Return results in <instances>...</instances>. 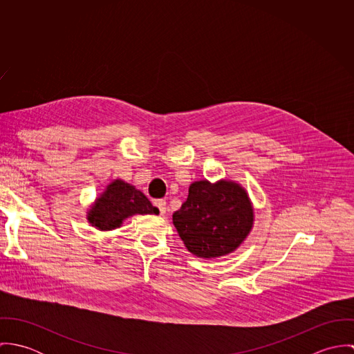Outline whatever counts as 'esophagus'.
Masks as SVG:
<instances>
[{
	"instance_id": "1",
	"label": "esophagus",
	"mask_w": 354,
	"mask_h": 354,
	"mask_svg": "<svg viewBox=\"0 0 354 354\" xmlns=\"http://www.w3.org/2000/svg\"><path fill=\"white\" fill-rule=\"evenodd\" d=\"M153 205L159 209V214H165L166 212V201H163V199H156V201H153Z\"/></svg>"
}]
</instances>
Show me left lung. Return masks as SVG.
<instances>
[{"label":"left lung","instance_id":"8db88e82","mask_svg":"<svg viewBox=\"0 0 354 354\" xmlns=\"http://www.w3.org/2000/svg\"><path fill=\"white\" fill-rule=\"evenodd\" d=\"M173 223L189 252L219 257L236 251L250 234L252 204L237 183L195 181L188 199L173 214Z\"/></svg>","mask_w":354,"mask_h":354}]
</instances>
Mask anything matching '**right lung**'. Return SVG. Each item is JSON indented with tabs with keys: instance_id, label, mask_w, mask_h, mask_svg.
<instances>
[{
	"instance_id": "right-lung-1",
	"label": "right lung",
	"mask_w": 354,
	"mask_h": 354,
	"mask_svg": "<svg viewBox=\"0 0 354 354\" xmlns=\"http://www.w3.org/2000/svg\"><path fill=\"white\" fill-rule=\"evenodd\" d=\"M159 209L136 189L122 180H114L88 211V222L101 229L120 227L122 221L135 214H158Z\"/></svg>"
}]
</instances>
